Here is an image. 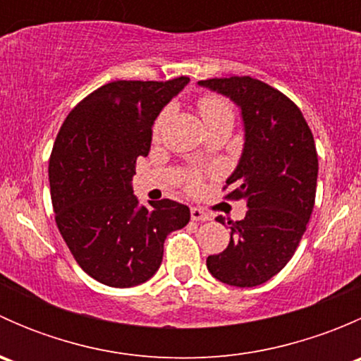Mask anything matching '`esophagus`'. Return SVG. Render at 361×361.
I'll return each mask as SVG.
<instances>
[{"instance_id":"1","label":"esophagus","mask_w":361,"mask_h":361,"mask_svg":"<svg viewBox=\"0 0 361 361\" xmlns=\"http://www.w3.org/2000/svg\"><path fill=\"white\" fill-rule=\"evenodd\" d=\"M190 216L194 221H207L211 220V214L206 213V211L201 209V207H192Z\"/></svg>"}]
</instances>
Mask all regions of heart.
<instances>
[{
	"label": "heart",
	"mask_w": 361,
	"mask_h": 361,
	"mask_svg": "<svg viewBox=\"0 0 361 361\" xmlns=\"http://www.w3.org/2000/svg\"><path fill=\"white\" fill-rule=\"evenodd\" d=\"M197 108H199V111H201L207 129L213 126H216V123H224V122L232 123L234 122V115H235L234 106H232V103L227 99V97L220 96V94H204V96H201L197 99ZM164 118H166V111L160 113V115L157 116V120H155L154 136H159L160 127H162V123H164ZM187 185L190 190L199 188V185H201V178H199V174L190 173Z\"/></svg>",
	"instance_id": "1"
}]
</instances>
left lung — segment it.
<instances>
[{
    "instance_id": "left-lung-1",
    "label": "left lung",
    "mask_w": 361,
    "mask_h": 361,
    "mask_svg": "<svg viewBox=\"0 0 361 361\" xmlns=\"http://www.w3.org/2000/svg\"><path fill=\"white\" fill-rule=\"evenodd\" d=\"M199 85L241 106L245 150L224 190L246 201L239 221H228L231 243L209 255L207 271L232 286H257L293 257L316 199L318 154L304 115L290 97L251 76L201 80ZM224 224V218H216Z\"/></svg>"
}]
</instances>
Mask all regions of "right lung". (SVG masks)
<instances>
[{"mask_svg":"<svg viewBox=\"0 0 361 361\" xmlns=\"http://www.w3.org/2000/svg\"><path fill=\"white\" fill-rule=\"evenodd\" d=\"M116 80L83 97L66 116L49 160L56 224L76 264L96 281L129 288L150 279L167 234L190 209L171 199L140 206L130 181L147 157L157 115L188 83Z\"/></svg>","mask_w":361,"mask_h":361,"instance_id":"add662e5","label":"right lung"}]
</instances>
